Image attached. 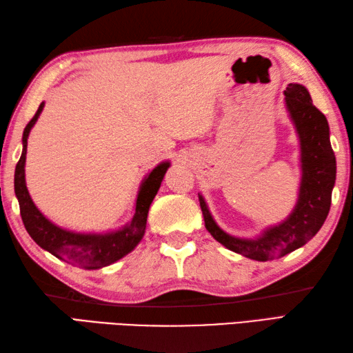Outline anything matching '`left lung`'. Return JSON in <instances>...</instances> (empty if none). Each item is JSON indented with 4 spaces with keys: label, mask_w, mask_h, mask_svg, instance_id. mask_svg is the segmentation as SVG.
<instances>
[{
    "label": "left lung",
    "mask_w": 353,
    "mask_h": 353,
    "mask_svg": "<svg viewBox=\"0 0 353 353\" xmlns=\"http://www.w3.org/2000/svg\"><path fill=\"white\" fill-rule=\"evenodd\" d=\"M285 101L301 138L303 172L297 206L290 219L267 230L256 241L238 239L216 226L205 200L199 197L209 234L229 250L254 261L283 256L308 243L323 226L331 209L336 165L329 141L327 119L314 106L310 92L302 85H288Z\"/></svg>",
    "instance_id": "8db88e82"
}]
</instances>
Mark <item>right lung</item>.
Segmentation results:
<instances>
[{
    "label": "right lung",
    "instance_id": "obj_1",
    "mask_svg": "<svg viewBox=\"0 0 353 353\" xmlns=\"http://www.w3.org/2000/svg\"><path fill=\"white\" fill-rule=\"evenodd\" d=\"M42 109L43 103H41L34 117L26 125L24 137H22V145H24V148H22V154L17 163V170H14V192H17L19 201L22 223H24L28 235L43 250L50 252L56 258L68 262V264L74 267L95 270L114 264L115 261L121 259L127 253L132 252L141 241L142 235H144L148 208L152 205L157 191H159L161 182L170 167V163H161L142 182L138 192L134 215L129 226L124 228L123 230L109 235H80L63 230L54 226V224L48 221L37 211V208L33 205L32 199L28 196L26 186L24 165L27 154V138Z\"/></svg>",
    "mask_w": 353,
    "mask_h": 353
}]
</instances>
